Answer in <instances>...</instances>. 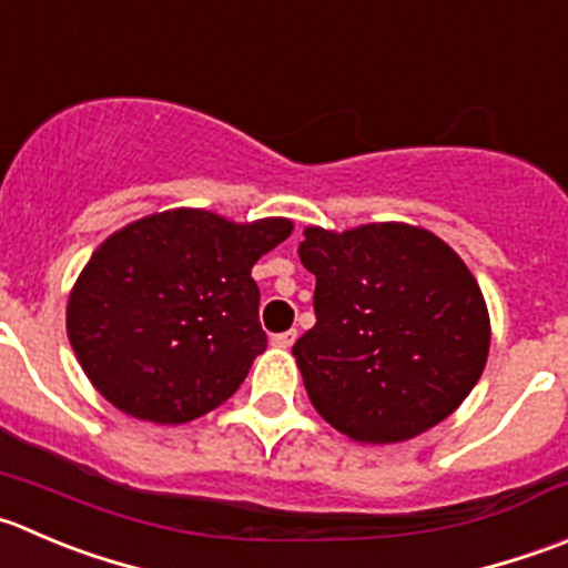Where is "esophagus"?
<instances>
[{
	"mask_svg": "<svg viewBox=\"0 0 568 568\" xmlns=\"http://www.w3.org/2000/svg\"><path fill=\"white\" fill-rule=\"evenodd\" d=\"M294 341H296V329L272 335V346H277V349H291V346H294Z\"/></svg>",
	"mask_w": 568,
	"mask_h": 568,
	"instance_id": "34e87169",
	"label": "esophagus"
}]
</instances>
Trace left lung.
<instances>
[{
    "instance_id": "left-lung-1",
    "label": "left lung",
    "mask_w": 568,
    "mask_h": 568,
    "mask_svg": "<svg viewBox=\"0 0 568 568\" xmlns=\"http://www.w3.org/2000/svg\"><path fill=\"white\" fill-rule=\"evenodd\" d=\"M316 324L294 344L313 407L355 444H399L455 413L491 346L486 296L464 257L424 227H305Z\"/></svg>"
}]
</instances>
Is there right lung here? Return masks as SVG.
Wrapping results in <instances>:
<instances>
[{"mask_svg": "<svg viewBox=\"0 0 568 568\" xmlns=\"http://www.w3.org/2000/svg\"><path fill=\"white\" fill-rule=\"evenodd\" d=\"M291 230L283 216L233 222L172 207L110 233L65 305L93 388L152 424L194 422L227 402L266 349L252 266Z\"/></svg>", "mask_w": 568, "mask_h": 568, "instance_id": "1", "label": "right lung"}]
</instances>
